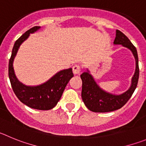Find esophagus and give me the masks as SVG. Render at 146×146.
I'll return each instance as SVG.
<instances>
[{"mask_svg":"<svg viewBox=\"0 0 146 146\" xmlns=\"http://www.w3.org/2000/svg\"><path fill=\"white\" fill-rule=\"evenodd\" d=\"M73 73L75 75L80 74V73H81V67L78 65H75L73 67Z\"/></svg>","mask_w":146,"mask_h":146,"instance_id":"34e87169","label":"esophagus"}]
</instances>
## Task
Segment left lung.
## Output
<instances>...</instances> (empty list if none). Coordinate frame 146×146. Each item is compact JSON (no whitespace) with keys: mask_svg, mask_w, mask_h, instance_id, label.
<instances>
[{"mask_svg":"<svg viewBox=\"0 0 146 146\" xmlns=\"http://www.w3.org/2000/svg\"><path fill=\"white\" fill-rule=\"evenodd\" d=\"M113 44H120L123 46L127 47L133 54L136 62V68L135 74L132 78V84L127 91L119 95H115L107 92L101 89L97 84L92 76L89 73V70H87L86 72L83 73L81 75V78L82 80L81 98L86 108L92 112H111L121 108L132 97L137 87L139 78L138 56L137 49L131 43L129 39L119 30L116 31Z\"/></svg>","mask_w":146,"mask_h":146,"instance_id":"8db88e82","label":"left lung"}]
</instances>
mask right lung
Segmentation results:
<instances>
[{
    "instance_id": "1",
    "label": "right lung",
    "mask_w": 146,
    "mask_h": 146,
    "mask_svg": "<svg viewBox=\"0 0 146 146\" xmlns=\"http://www.w3.org/2000/svg\"><path fill=\"white\" fill-rule=\"evenodd\" d=\"M40 27L39 26L32 27L16 40L9 60V77L14 94L22 103L31 108L46 111L55 107L61 98L65 86L73 76L72 68L60 70L42 84L30 86L18 81L13 68L14 57L21 44L29 37L30 34L37 31Z\"/></svg>"
}]
</instances>
